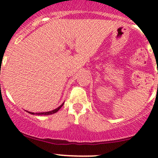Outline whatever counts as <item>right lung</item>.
Masks as SVG:
<instances>
[{
	"mask_svg": "<svg viewBox=\"0 0 158 158\" xmlns=\"http://www.w3.org/2000/svg\"><path fill=\"white\" fill-rule=\"evenodd\" d=\"M63 104L64 103H62V105L60 106H59L57 109H56V110H52V111H49V112H45V113H36V114L37 115H50V114H53V113H56V112L59 111V110L61 109V107H62V106H63ZM27 112H28V111H27ZM28 113H31V114H35V113H31V112H28Z\"/></svg>",
	"mask_w": 158,
	"mask_h": 158,
	"instance_id": "add662e5",
	"label": "right lung"
}]
</instances>
